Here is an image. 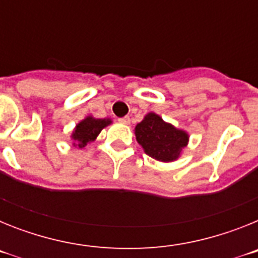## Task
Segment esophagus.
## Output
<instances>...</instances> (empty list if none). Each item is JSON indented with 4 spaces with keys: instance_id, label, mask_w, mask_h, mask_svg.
<instances>
[{
    "instance_id": "1",
    "label": "esophagus",
    "mask_w": 258,
    "mask_h": 258,
    "mask_svg": "<svg viewBox=\"0 0 258 258\" xmlns=\"http://www.w3.org/2000/svg\"><path fill=\"white\" fill-rule=\"evenodd\" d=\"M118 121L121 122V124H125V125H129V124H131V118H129V116H125V117H121V118H118Z\"/></svg>"
}]
</instances>
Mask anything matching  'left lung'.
<instances>
[{"label":"left lung","mask_w":258,"mask_h":258,"mask_svg":"<svg viewBox=\"0 0 258 258\" xmlns=\"http://www.w3.org/2000/svg\"><path fill=\"white\" fill-rule=\"evenodd\" d=\"M134 134L143 151L161 163L178 160L190 141L187 132L164 121L163 117L155 112H149L136 125Z\"/></svg>","instance_id":"1"}]
</instances>
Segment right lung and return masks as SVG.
<instances>
[{
	"label": "right lung",
	"mask_w": 258,
	"mask_h": 258,
	"mask_svg": "<svg viewBox=\"0 0 258 258\" xmlns=\"http://www.w3.org/2000/svg\"><path fill=\"white\" fill-rule=\"evenodd\" d=\"M111 124H112V120L109 117L95 118L92 115L86 116L81 121L77 122L72 131V134H71L72 146L77 149H84L88 143L97 140L99 133Z\"/></svg>",
	"instance_id": "1"
}]
</instances>
